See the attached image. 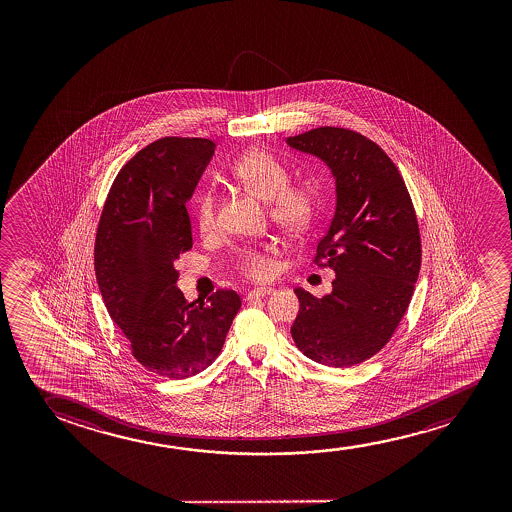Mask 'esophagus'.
I'll return each instance as SVG.
<instances>
[{
	"mask_svg": "<svg viewBox=\"0 0 512 512\" xmlns=\"http://www.w3.org/2000/svg\"><path fill=\"white\" fill-rule=\"evenodd\" d=\"M273 288H253L246 295V301H253V299H259V297H266V295L273 294Z\"/></svg>",
	"mask_w": 512,
	"mask_h": 512,
	"instance_id": "obj_1",
	"label": "esophagus"
}]
</instances>
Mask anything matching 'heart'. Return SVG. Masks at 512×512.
Returning <instances> with one entry per match:
<instances>
[{
    "mask_svg": "<svg viewBox=\"0 0 512 512\" xmlns=\"http://www.w3.org/2000/svg\"><path fill=\"white\" fill-rule=\"evenodd\" d=\"M234 182L253 196L267 201V211L274 224L288 234L309 231L322 210V192L313 182H288L290 171L276 155L252 148L231 166ZM197 229L201 234L217 231V208L210 190L196 197L194 208ZM273 245L253 246L241 250L236 267L245 278L264 281L274 273Z\"/></svg>",
    "mask_w": 512,
    "mask_h": 512,
    "instance_id": "1",
    "label": "heart"
}]
</instances>
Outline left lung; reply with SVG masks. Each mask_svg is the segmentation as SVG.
<instances>
[{
  "label": "left lung",
  "mask_w": 512,
  "mask_h": 512,
  "mask_svg": "<svg viewBox=\"0 0 512 512\" xmlns=\"http://www.w3.org/2000/svg\"><path fill=\"white\" fill-rule=\"evenodd\" d=\"M287 143L329 166L337 196L315 255L336 273L332 292L316 299L295 288L301 308L290 332L306 357L344 369L383 350L406 315L420 274V227L399 169L374 141L325 126Z\"/></svg>",
  "instance_id": "8db88e82"
}]
</instances>
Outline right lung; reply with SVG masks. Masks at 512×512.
I'll use <instances>...</instances> for the list:
<instances>
[{
    "label": "right lung",
    "instance_id": "add662e5",
    "mask_svg": "<svg viewBox=\"0 0 512 512\" xmlns=\"http://www.w3.org/2000/svg\"><path fill=\"white\" fill-rule=\"evenodd\" d=\"M213 154L206 138L166 136L147 145L120 169L96 234L94 269L108 315L133 357L171 379L211 365L241 308L234 290L196 306L176 288V259L192 248L185 203Z\"/></svg>",
    "mask_w": 512,
    "mask_h": 512
}]
</instances>
